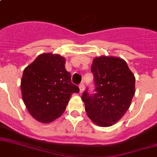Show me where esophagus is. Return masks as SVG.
I'll use <instances>...</instances> for the list:
<instances>
[{
    "label": "esophagus",
    "mask_w": 157,
    "mask_h": 157,
    "mask_svg": "<svg viewBox=\"0 0 157 157\" xmlns=\"http://www.w3.org/2000/svg\"><path fill=\"white\" fill-rule=\"evenodd\" d=\"M84 89H85V85H84L83 82H82V83L79 85V92L80 93H82L84 90Z\"/></svg>",
    "instance_id": "34e87169"
}]
</instances>
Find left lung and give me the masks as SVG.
I'll list each match as a JSON object with an SVG mask.
<instances>
[{
	"label": "left lung",
	"mask_w": 157,
	"mask_h": 157,
	"mask_svg": "<svg viewBox=\"0 0 157 157\" xmlns=\"http://www.w3.org/2000/svg\"><path fill=\"white\" fill-rule=\"evenodd\" d=\"M91 72L95 93L89 94L86 90L82 94L86 112L98 126H111L130 106L135 94L134 75L124 59L105 56L94 59Z\"/></svg>",
	"instance_id": "left-lung-1"
}]
</instances>
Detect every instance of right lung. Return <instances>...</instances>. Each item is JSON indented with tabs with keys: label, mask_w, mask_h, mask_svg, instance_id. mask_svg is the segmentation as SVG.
<instances>
[{
	"label": "right lung",
	"mask_w": 157,
	"mask_h": 157,
	"mask_svg": "<svg viewBox=\"0 0 157 157\" xmlns=\"http://www.w3.org/2000/svg\"><path fill=\"white\" fill-rule=\"evenodd\" d=\"M66 59L58 54L44 53L23 72L21 89L27 109L36 120L50 123L63 113L72 94L79 89L71 82Z\"/></svg>",
	"instance_id": "right-lung-1"
}]
</instances>
